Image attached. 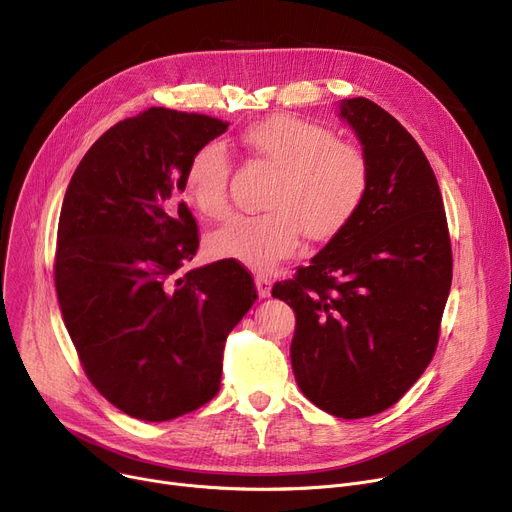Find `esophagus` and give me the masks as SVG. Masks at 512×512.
Masks as SVG:
<instances>
[{
  "label": "esophagus",
  "instance_id": "34e87169",
  "mask_svg": "<svg viewBox=\"0 0 512 512\" xmlns=\"http://www.w3.org/2000/svg\"><path fill=\"white\" fill-rule=\"evenodd\" d=\"M255 286L259 299H267L272 294V280L267 276H255Z\"/></svg>",
  "mask_w": 512,
  "mask_h": 512
}]
</instances>
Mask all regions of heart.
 I'll return each instance as SVG.
<instances>
[{
  "instance_id": "b5f03b06",
  "label": "heart",
  "mask_w": 512,
  "mask_h": 512,
  "mask_svg": "<svg viewBox=\"0 0 512 512\" xmlns=\"http://www.w3.org/2000/svg\"><path fill=\"white\" fill-rule=\"evenodd\" d=\"M255 155L278 170L259 215H238L213 232L209 249L215 257L234 259L267 272L299 247L301 230L313 240L334 236L359 209L367 188L363 155L338 143L326 126L274 116L242 134ZM230 157L222 143L197 149L186 168V195L209 220H224L228 201Z\"/></svg>"
}]
</instances>
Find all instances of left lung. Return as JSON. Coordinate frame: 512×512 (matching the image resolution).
<instances>
[{"label": "left lung", "instance_id": "left-lung-1", "mask_svg": "<svg viewBox=\"0 0 512 512\" xmlns=\"http://www.w3.org/2000/svg\"><path fill=\"white\" fill-rule=\"evenodd\" d=\"M367 166L365 197L297 278L272 294L297 326L290 363L301 392L342 419L392 407L436 351L452 251L436 174L378 103L342 99Z\"/></svg>", "mask_w": 512, "mask_h": 512}]
</instances>
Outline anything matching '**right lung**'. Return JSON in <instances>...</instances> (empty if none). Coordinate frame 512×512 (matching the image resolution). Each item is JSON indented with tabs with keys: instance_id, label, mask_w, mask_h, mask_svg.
<instances>
[{
	"instance_id": "1",
	"label": "right lung",
	"mask_w": 512,
	"mask_h": 512,
	"mask_svg": "<svg viewBox=\"0 0 512 512\" xmlns=\"http://www.w3.org/2000/svg\"><path fill=\"white\" fill-rule=\"evenodd\" d=\"M230 122L149 107L112 126L66 188L56 253L64 326L93 386L126 415L170 421L220 390L226 336L257 299L226 259L199 249L180 199L193 153Z\"/></svg>"
}]
</instances>
